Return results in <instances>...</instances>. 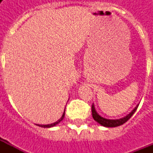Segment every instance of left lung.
<instances>
[{
    "mask_svg": "<svg viewBox=\"0 0 153 153\" xmlns=\"http://www.w3.org/2000/svg\"><path fill=\"white\" fill-rule=\"evenodd\" d=\"M139 104H138L137 106H135V108L131 112L128 113V115H125V117L120 119H115V120H111V119H106L104 118L102 116L97 112L96 109H95V106H94V104H93L92 106V114H93V118L94 119V120H96L98 124H100L101 125H102L104 127H117V126H120V125L125 124V122L128 121V120L130 119L132 115L134 114V112L136 111V110L138 108V106Z\"/></svg>",
    "mask_w": 153,
    "mask_h": 153,
    "instance_id": "1",
    "label": "left lung"
}]
</instances>
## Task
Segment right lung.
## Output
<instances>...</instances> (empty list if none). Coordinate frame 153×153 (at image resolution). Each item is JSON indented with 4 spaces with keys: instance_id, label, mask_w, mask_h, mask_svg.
<instances>
[{
    "instance_id": "1",
    "label": "right lung",
    "mask_w": 153,
    "mask_h": 153,
    "mask_svg": "<svg viewBox=\"0 0 153 153\" xmlns=\"http://www.w3.org/2000/svg\"><path fill=\"white\" fill-rule=\"evenodd\" d=\"M64 117H65V111H64V113H63V115H62V116H61V117H60V118L57 121L54 122V123H52V124H49V125H36L40 126V127H43V128H51V127H54V126H56V125H58V124H59L60 121H62V120H63Z\"/></svg>"
}]
</instances>
